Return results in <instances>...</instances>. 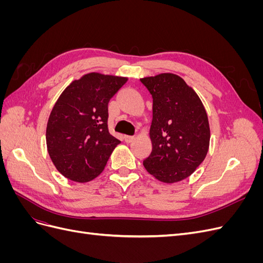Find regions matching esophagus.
Segmentation results:
<instances>
[{"mask_svg":"<svg viewBox=\"0 0 263 263\" xmlns=\"http://www.w3.org/2000/svg\"><path fill=\"white\" fill-rule=\"evenodd\" d=\"M124 139H125V141L127 142V144H129V142H132L135 139V137L134 136H125Z\"/></svg>","mask_w":263,"mask_h":263,"instance_id":"esophagus-1","label":"esophagus"}]
</instances>
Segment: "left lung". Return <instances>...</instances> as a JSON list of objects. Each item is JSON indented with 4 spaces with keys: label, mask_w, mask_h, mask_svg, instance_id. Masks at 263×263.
<instances>
[{
    "label": "left lung",
    "mask_w": 263,
    "mask_h": 263,
    "mask_svg": "<svg viewBox=\"0 0 263 263\" xmlns=\"http://www.w3.org/2000/svg\"><path fill=\"white\" fill-rule=\"evenodd\" d=\"M140 81L153 97V151L142 163L159 181L186 179L203 162L210 146V125L202 102L176 74L162 73Z\"/></svg>",
    "instance_id": "1"
}]
</instances>
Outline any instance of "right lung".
<instances>
[{"label":"right lung","instance_id":"right-lung-1","mask_svg":"<svg viewBox=\"0 0 263 263\" xmlns=\"http://www.w3.org/2000/svg\"><path fill=\"white\" fill-rule=\"evenodd\" d=\"M122 77L89 73L62 92L46 130L47 149L66 178L87 182L104 170L119 144L108 132V102L126 83Z\"/></svg>","mask_w":263,"mask_h":263}]
</instances>
